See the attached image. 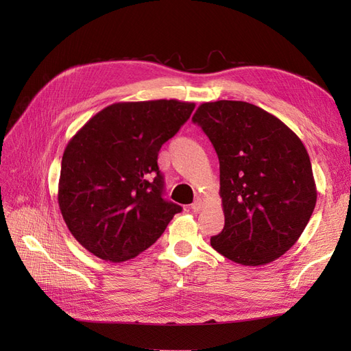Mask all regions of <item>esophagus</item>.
Instances as JSON below:
<instances>
[{"label": "esophagus", "instance_id": "esophagus-1", "mask_svg": "<svg viewBox=\"0 0 351 351\" xmlns=\"http://www.w3.org/2000/svg\"><path fill=\"white\" fill-rule=\"evenodd\" d=\"M190 208H192L193 212H199V210L204 209V202H202V199H196Z\"/></svg>", "mask_w": 351, "mask_h": 351}]
</instances>
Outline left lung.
I'll list each match as a JSON object with an SVG mask.
<instances>
[{"instance_id":"left-lung-1","label":"left lung","mask_w":351,"mask_h":351,"mask_svg":"<svg viewBox=\"0 0 351 351\" xmlns=\"http://www.w3.org/2000/svg\"><path fill=\"white\" fill-rule=\"evenodd\" d=\"M192 121L219 159L226 224L210 246L247 267L280 258L299 240L316 205L304 145L277 117L243 101L202 104Z\"/></svg>"}]
</instances>
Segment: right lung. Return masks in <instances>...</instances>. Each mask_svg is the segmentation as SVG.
Listing matches in <instances>:
<instances>
[{
	"label": "right lung",
	"mask_w": 351,
	"mask_h": 351,
	"mask_svg": "<svg viewBox=\"0 0 351 351\" xmlns=\"http://www.w3.org/2000/svg\"><path fill=\"white\" fill-rule=\"evenodd\" d=\"M193 110V102L177 99L119 102L73 136L61 161L58 205L74 239L95 256H137L182 212L164 199L158 152Z\"/></svg>",
	"instance_id": "obj_1"
}]
</instances>
